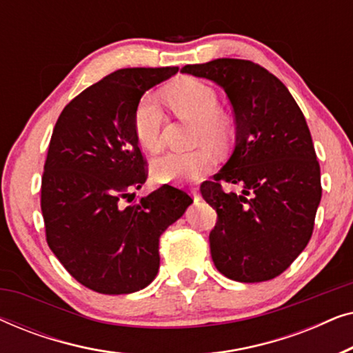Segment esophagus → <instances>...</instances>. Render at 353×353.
<instances>
[{
    "label": "esophagus",
    "instance_id": "1",
    "mask_svg": "<svg viewBox=\"0 0 353 353\" xmlns=\"http://www.w3.org/2000/svg\"><path fill=\"white\" fill-rule=\"evenodd\" d=\"M191 194H192V197H194L196 202L201 201V192L197 191V188H191Z\"/></svg>",
    "mask_w": 353,
    "mask_h": 353
}]
</instances>
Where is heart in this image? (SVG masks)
Masks as SVG:
<instances>
[{
  "label": "heart",
  "instance_id": "obj_1",
  "mask_svg": "<svg viewBox=\"0 0 353 353\" xmlns=\"http://www.w3.org/2000/svg\"><path fill=\"white\" fill-rule=\"evenodd\" d=\"M170 109L183 119L194 120V143L202 146L186 152H168L152 162L159 181H196L215 165L212 149L223 148L231 137L228 115L219 109L215 90L194 77H180L162 91ZM165 115L151 94L139 98L133 110V133L139 146L149 152L161 151Z\"/></svg>",
  "mask_w": 353,
  "mask_h": 353
}]
</instances>
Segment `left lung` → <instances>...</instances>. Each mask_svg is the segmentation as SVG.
Wrapping results in <instances>:
<instances>
[{"mask_svg":"<svg viewBox=\"0 0 353 353\" xmlns=\"http://www.w3.org/2000/svg\"><path fill=\"white\" fill-rule=\"evenodd\" d=\"M181 72L220 85L236 120L233 156L201 185L216 210L212 260L234 281L276 278L307 248L321 201L320 163L305 117L283 81L255 62L225 57ZM223 184L243 185V192H225Z\"/></svg>","mask_w":353,"mask_h":353,"instance_id":"8db88e82","label":"left lung"}]
</instances>
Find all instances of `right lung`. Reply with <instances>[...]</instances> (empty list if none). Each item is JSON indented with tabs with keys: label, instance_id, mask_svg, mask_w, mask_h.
Returning <instances> with one entry per match:
<instances>
[{
	"label": "right lung",
	"instance_id": "obj_1",
	"mask_svg": "<svg viewBox=\"0 0 353 353\" xmlns=\"http://www.w3.org/2000/svg\"><path fill=\"white\" fill-rule=\"evenodd\" d=\"M176 72H114L75 96L52 130L40 199L46 243L67 272L94 292L146 288L159 272V239L192 202L168 185L139 199L132 194L148 178L133 110L144 91Z\"/></svg>",
	"mask_w": 353,
	"mask_h": 353
}]
</instances>
